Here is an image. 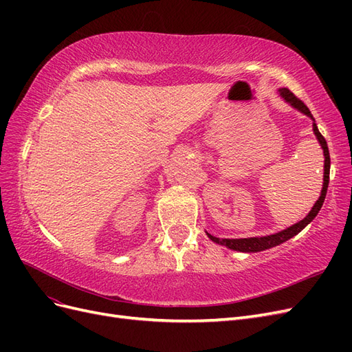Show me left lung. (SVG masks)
Wrapping results in <instances>:
<instances>
[{"label": "left lung", "instance_id": "1", "mask_svg": "<svg viewBox=\"0 0 352 352\" xmlns=\"http://www.w3.org/2000/svg\"><path fill=\"white\" fill-rule=\"evenodd\" d=\"M279 94H280V97L286 102H289L292 105L294 109H296L298 111H301L305 116L311 117V119H313V131H314V135L317 138V141L320 142V145L323 148V155H324V175H323V188H322V192H320V198L316 201L314 207L311 208L310 212H308L305 219L295 223V225H292L291 228H287L285 230H280L278 233H274V235L260 236V238L255 236V238H241V239H219L216 236L210 235V233H207V236L212 242L220 243V245H223V247H228L230 250L241 251V252H258V251L269 250V248L276 247V245H280V243L286 242L287 239H291L292 236L298 235V233H300L308 225V223H311L314 220V217L317 216V212L320 211L323 202H324V198H326L327 186H329V173H330V155H329V148H327V142L324 140V136L320 132H318L317 124L314 122V117H313L311 111L308 110L307 105L300 98H296L295 95L287 88H280Z\"/></svg>", "mask_w": 352, "mask_h": 352}]
</instances>
